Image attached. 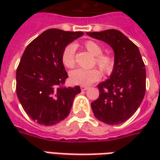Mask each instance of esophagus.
<instances>
[{
    "instance_id": "obj_1",
    "label": "esophagus",
    "mask_w": 160,
    "mask_h": 160,
    "mask_svg": "<svg viewBox=\"0 0 160 160\" xmlns=\"http://www.w3.org/2000/svg\"><path fill=\"white\" fill-rule=\"evenodd\" d=\"M88 88H89L88 87H84V86H81V87H80V89H81V91H87Z\"/></svg>"
}]
</instances>
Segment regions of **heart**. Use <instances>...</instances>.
Returning <instances> with one entry per match:
<instances>
[{"label":"heart","mask_w":160,"mask_h":160,"mask_svg":"<svg viewBox=\"0 0 160 160\" xmlns=\"http://www.w3.org/2000/svg\"><path fill=\"white\" fill-rule=\"evenodd\" d=\"M85 49L95 56V64L104 73H111L115 66L114 58L108 54H102L103 49L97 42L88 40L84 43ZM75 47L73 44H68L63 49L62 53V62L68 68H73L75 65ZM101 72L97 68L83 69L78 68L72 71L69 74L70 82L73 85L89 86L95 81L100 80Z\"/></svg>","instance_id":"1"}]
</instances>
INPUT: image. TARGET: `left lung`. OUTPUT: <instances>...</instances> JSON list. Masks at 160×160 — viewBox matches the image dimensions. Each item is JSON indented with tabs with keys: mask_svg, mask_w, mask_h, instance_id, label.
I'll return each mask as SVG.
<instances>
[{
	"mask_svg": "<svg viewBox=\"0 0 160 160\" xmlns=\"http://www.w3.org/2000/svg\"><path fill=\"white\" fill-rule=\"evenodd\" d=\"M111 46L114 69L108 80L98 85L99 96L92 102L94 116L104 123L124 122L137 111L146 92V68L138 47L120 31L87 32Z\"/></svg>",
	"mask_w": 160,
	"mask_h": 160,
	"instance_id": "left-lung-1",
	"label": "left lung"
}]
</instances>
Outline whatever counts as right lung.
<instances>
[{
    "mask_svg": "<svg viewBox=\"0 0 160 160\" xmlns=\"http://www.w3.org/2000/svg\"><path fill=\"white\" fill-rule=\"evenodd\" d=\"M82 32L46 30L26 47L16 71V92L24 111L41 125L51 126L69 115L80 87H64V48Z\"/></svg>",
    "mask_w": 160,
    "mask_h": 160,
    "instance_id": "add662e5",
    "label": "right lung"
}]
</instances>
